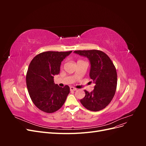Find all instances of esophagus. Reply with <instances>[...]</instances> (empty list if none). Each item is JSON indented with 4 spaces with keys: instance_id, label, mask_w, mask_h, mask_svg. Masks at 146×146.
Segmentation results:
<instances>
[{
    "instance_id": "obj_1",
    "label": "esophagus",
    "mask_w": 146,
    "mask_h": 146,
    "mask_svg": "<svg viewBox=\"0 0 146 146\" xmlns=\"http://www.w3.org/2000/svg\"><path fill=\"white\" fill-rule=\"evenodd\" d=\"M70 91H76L77 88H74L73 86H71V87H70Z\"/></svg>"
}]
</instances>
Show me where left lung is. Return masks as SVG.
Returning a JSON list of instances; mask_svg holds the SVG:
<instances>
[{"label": "left lung", "mask_w": 146, "mask_h": 146, "mask_svg": "<svg viewBox=\"0 0 146 146\" xmlns=\"http://www.w3.org/2000/svg\"><path fill=\"white\" fill-rule=\"evenodd\" d=\"M74 52L89 60L90 77L95 84L93 91L89 92L85 90V96L80 100V102L90 111H100L107 107L115 94L117 86L115 66L109 56L102 51L90 50Z\"/></svg>", "instance_id": "8db88e82"}]
</instances>
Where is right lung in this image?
Instances as JSON below:
<instances>
[{
    "instance_id": "add662e5",
    "label": "right lung",
    "mask_w": 146,
    "mask_h": 146,
    "mask_svg": "<svg viewBox=\"0 0 146 146\" xmlns=\"http://www.w3.org/2000/svg\"><path fill=\"white\" fill-rule=\"evenodd\" d=\"M72 51L42 52L31 61L26 76V83L31 99L41 111L51 113L64 104L70 88L60 87L54 81L60 73L63 60Z\"/></svg>"
}]
</instances>
